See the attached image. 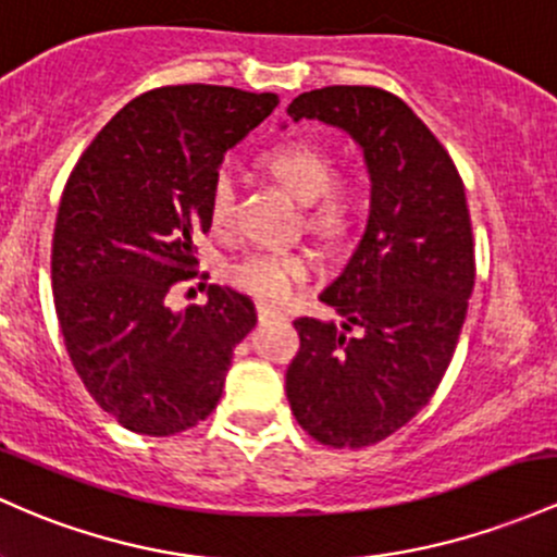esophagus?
<instances>
[{"label": "esophagus", "instance_id": "34e87169", "mask_svg": "<svg viewBox=\"0 0 557 557\" xmlns=\"http://www.w3.org/2000/svg\"><path fill=\"white\" fill-rule=\"evenodd\" d=\"M256 311H259V320L261 322H269V320H285V314L280 309H272V307H264V304H259L256 307Z\"/></svg>", "mask_w": 557, "mask_h": 557}]
</instances>
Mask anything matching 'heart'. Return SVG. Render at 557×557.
<instances>
[{
	"mask_svg": "<svg viewBox=\"0 0 557 557\" xmlns=\"http://www.w3.org/2000/svg\"><path fill=\"white\" fill-rule=\"evenodd\" d=\"M261 169L298 203L309 206L307 224L322 235H344L359 209L357 187L333 176V158L320 145L290 139L261 158ZM235 213V185L227 171L213 176L209 189V222L213 230H227ZM314 274L309 253H248L227 267V280L264 304H285Z\"/></svg>",
	"mask_w": 557,
	"mask_h": 557,
	"instance_id": "1",
	"label": "heart"
}]
</instances>
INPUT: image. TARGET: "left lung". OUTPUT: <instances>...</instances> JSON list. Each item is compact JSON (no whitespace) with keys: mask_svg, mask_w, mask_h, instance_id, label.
<instances>
[{"mask_svg":"<svg viewBox=\"0 0 557 557\" xmlns=\"http://www.w3.org/2000/svg\"><path fill=\"white\" fill-rule=\"evenodd\" d=\"M288 115L344 129L372 187L362 240L320 296L344 325L293 322L301 348L285 394L311 438L370 447L431 401L457 348L475 280L466 187L444 145L386 89H311Z\"/></svg>","mask_w":557,"mask_h":557,"instance_id":"obj_1","label":"left lung"}]
</instances>
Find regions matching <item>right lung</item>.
<instances>
[{
  "label": "right lung",
  "instance_id": "1",
  "mask_svg": "<svg viewBox=\"0 0 557 557\" xmlns=\"http://www.w3.org/2000/svg\"><path fill=\"white\" fill-rule=\"evenodd\" d=\"M277 102L211 84L150 89L102 126L65 182L54 311L91 399L134 433L174 436L209 418L256 325L253 301L222 285L182 311L166 296L198 274L193 237L211 230L224 152Z\"/></svg>",
  "mask_w": 557,
  "mask_h": 557
}]
</instances>
